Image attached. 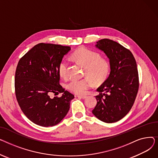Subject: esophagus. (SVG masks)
Here are the masks:
<instances>
[{
    "label": "esophagus",
    "mask_w": 158,
    "mask_h": 158,
    "mask_svg": "<svg viewBox=\"0 0 158 158\" xmlns=\"http://www.w3.org/2000/svg\"><path fill=\"white\" fill-rule=\"evenodd\" d=\"M77 97H78V98H85L87 96H86V95H77L76 96Z\"/></svg>",
    "instance_id": "1"
}]
</instances>
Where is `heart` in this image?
Returning <instances> with one entry per match:
<instances>
[{
	"label": "heart",
	"mask_w": 158,
	"mask_h": 158,
	"mask_svg": "<svg viewBox=\"0 0 158 158\" xmlns=\"http://www.w3.org/2000/svg\"><path fill=\"white\" fill-rule=\"evenodd\" d=\"M72 59L85 67V76L88 77L81 80L73 79L67 85L71 92L76 94H85L92 86L101 84L107 79L110 70V64L107 60L101 57V54L86 48H80L75 51ZM68 61L63 59L58 65V72L63 79L69 77Z\"/></svg>",
	"instance_id": "heart-1"
}]
</instances>
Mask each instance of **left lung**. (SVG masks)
Listing matches in <instances>:
<instances>
[{"label": "left lung", "mask_w": 158, "mask_h": 158, "mask_svg": "<svg viewBox=\"0 0 158 158\" xmlns=\"http://www.w3.org/2000/svg\"><path fill=\"white\" fill-rule=\"evenodd\" d=\"M95 47L109 58L111 72L99 86L95 96L97 105L92 113L106 123L116 122L129 113L133 106L139 88L137 64L129 49L116 41L102 39Z\"/></svg>", "instance_id": "8db88e82"}]
</instances>
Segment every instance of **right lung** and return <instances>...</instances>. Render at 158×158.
Returning <instances> with one entry per match:
<instances>
[{"label": "right lung", "mask_w": 158, "mask_h": 158, "mask_svg": "<svg viewBox=\"0 0 158 158\" xmlns=\"http://www.w3.org/2000/svg\"><path fill=\"white\" fill-rule=\"evenodd\" d=\"M70 47L40 43L19 61L15 78L16 100L24 114L42 127L59 123L67 114L74 95L60 85L58 65ZM63 93L60 98L51 97Z\"/></svg>", "instance_id": "add662e5"}]
</instances>
